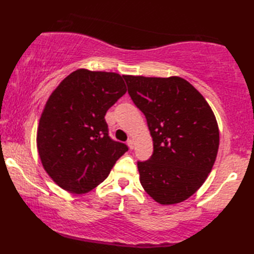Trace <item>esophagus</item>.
<instances>
[{
    "mask_svg": "<svg viewBox=\"0 0 254 254\" xmlns=\"http://www.w3.org/2000/svg\"><path fill=\"white\" fill-rule=\"evenodd\" d=\"M127 144H128V148H129V149H130V150L133 149V141H132V140H128Z\"/></svg>",
    "mask_w": 254,
    "mask_h": 254,
    "instance_id": "esophagus-1",
    "label": "esophagus"
}]
</instances>
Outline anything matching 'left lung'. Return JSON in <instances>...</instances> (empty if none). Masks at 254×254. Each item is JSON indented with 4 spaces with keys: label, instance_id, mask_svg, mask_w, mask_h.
Masks as SVG:
<instances>
[{
    "label": "left lung",
    "instance_id": "8db88e82",
    "mask_svg": "<svg viewBox=\"0 0 254 254\" xmlns=\"http://www.w3.org/2000/svg\"><path fill=\"white\" fill-rule=\"evenodd\" d=\"M123 76L153 141L151 158L138 162L142 188L161 205L184 201L204 184L215 163L219 129L214 112L180 76Z\"/></svg>",
    "mask_w": 254,
    "mask_h": 254
}]
</instances>
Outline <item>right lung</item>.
<instances>
[{
	"instance_id": "obj_1",
	"label": "right lung",
	"mask_w": 254,
	"mask_h": 254,
	"mask_svg": "<svg viewBox=\"0 0 254 254\" xmlns=\"http://www.w3.org/2000/svg\"><path fill=\"white\" fill-rule=\"evenodd\" d=\"M127 91L115 72L79 69L51 93L41 113L37 149L54 182L72 194H85L104 181L126 144L108 136L105 115Z\"/></svg>"
}]
</instances>
